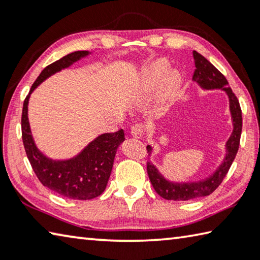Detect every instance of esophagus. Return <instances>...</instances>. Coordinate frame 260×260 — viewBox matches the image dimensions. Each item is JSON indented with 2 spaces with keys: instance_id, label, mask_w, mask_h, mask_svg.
Wrapping results in <instances>:
<instances>
[{
  "instance_id": "1",
  "label": "esophagus",
  "mask_w": 260,
  "mask_h": 260,
  "mask_svg": "<svg viewBox=\"0 0 260 260\" xmlns=\"http://www.w3.org/2000/svg\"><path fill=\"white\" fill-rule=\"evenodd\" d=\"M131 134L133 135V138L135 139H142L144 135V127L141 124H135L132 126L131 128Z\"/></svg>"
}]
</instances>
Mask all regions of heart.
Wrapping results in <instances>:
<instances>
[{
	"mask_svg": "<svg viewBox=\"0 0 260 260\" xmlns=\"http://www.w3.org/2000/svg\"><path fill=\"white\" fill-rule=\"evenodd\" d=\"M169 70L170 64L165 59H157L149 64L143 71L144 88L147 90H153L161 84V98L170 100L177 93L181 80L177 72Z\"/></svg>",
	"mask_w": 260,
	"mask_h": 260,
	"instance_id": "heart-1",
	"label": "heart"
}]
</instances>
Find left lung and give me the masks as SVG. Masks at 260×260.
I'll return each instance as SVG.
<instances>
[{"label":"left lung","instance_id":"1","mask_svg":"<svg viewBox=\"0 0 260 260\" xmlns=\"http://www.w3.org/2000/svg\"><path fill=\"white\" fill-rule=\"evenodd\" d=\"M193 60H195L196 70L193 72L192 80L199 83L203 89H221L225 90L230 99V110L232 113L233 120V133L226 143V157L221 162L217 171L210 175L209 178L197 182H184L175 183L166 180L157 170V167L152 162H147V171L149 179L156 192L165 200L171 201H190L200 197L208 196L217 189L222 180L225 179L226 174L230 171L233 161L239 150L240 139L242 133V111L239 103V100L233 93L231 87L228 86V81L225 76L215 69L210 61L202 56L197 51H192ZM148 152L150 155L152 149L150 146H147Z\"/></svg>","mask_w":260,"mask_h":260}]
</instances>
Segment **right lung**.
Masks as SVG:
<instances>
[{"mask_svg":"<svg viewBox=\"0 0 260 260\" xmlns=\"http://www.w3.org/2000/svg\"><path fill=\"white\" fill-rule=\"evenodd\" d=\"M86 50L74 51L43 69L26 96L21 113V138L28 160L35 175L43 186L71 200H91L100 196L107 187L114 156L125 140L124 131L105 133L88 144L78 156L68 160H52L35 146L27 117L29 95L40 83L74 61L87 56Z\"/></svg>","mask_w":260,"mask_h":260,"instance_id":"add662e5","label":"right lung"}]
</instances>
